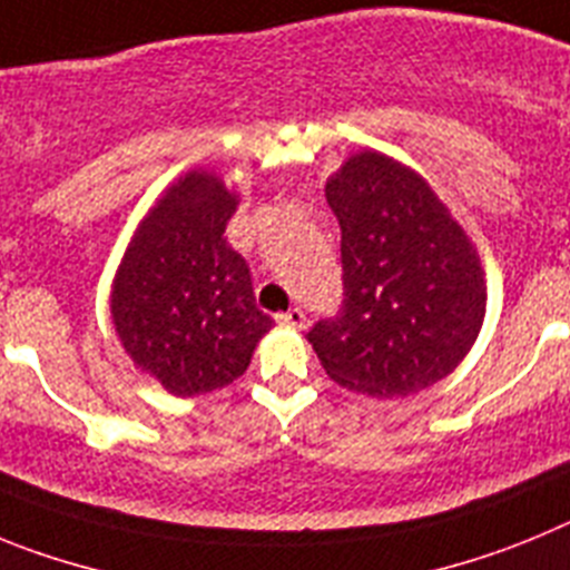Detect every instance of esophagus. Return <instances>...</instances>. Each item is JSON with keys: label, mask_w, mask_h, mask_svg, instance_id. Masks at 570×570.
Masks as SVG:
<instances>
[{"label": "esophagus", "mask_w": 570, "mask_h": 570, "mask_svg": "<svg viewBox=\"0 0 570 570\" xmlns=\"http://www.w3.org/2000/svg\"><path fill=\"white\" fill-rule=\"evenodd\" d=\"M276 322H282V325H291V328H302V325H305V311L288 308L285 314H276Z\"/></svg>", "instance_id": "34e87169"}]
</instances>
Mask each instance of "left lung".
Returning a JSON list of instances; mask_svg holds the SVG:
<instances>
[{
	"label": "left lung",
	"instance_id": "left-lung-1",
	"mask_svg": "<svg viewBox=\"0 0 570 570\" xmlns=\"http://www.w3.org/2000/svg\"><path fill=\"white\" fill-rule=\"evenodd\" d=\"M342 230L340 314L308 331L325 374L394 400L445 380L485 316L480 259L422 176L365 150L331 176Z\"/></svg>",
	"mask_w": 570,
	"mask_h": 570
}]
</instances>
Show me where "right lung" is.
<instances>
[{"mask_svg":"<svg viewBox=\"0 0 570 570\" xmlns=\"http://www.w3.org/2000/svg\"><path fill=\"white\" fill-rule=\"evenodd\" d=\"M234 214L236 196L190 170L145 216L116 274V334L176 396L230 385L274 325L256 308L248 262L225 236Z\"/></svg>","mask_w":570,"mask_h":570,"instance_id":"add662e5","label":"right lung"}]
</instances>
